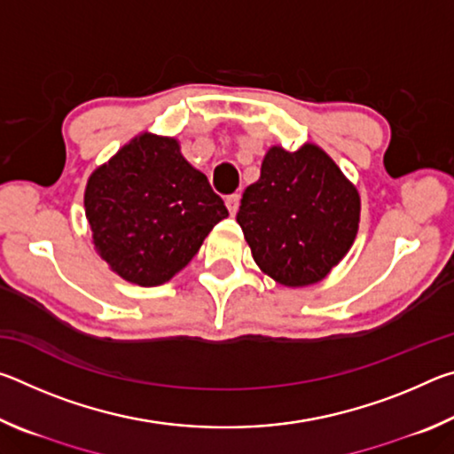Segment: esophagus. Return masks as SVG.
<instances>
[{"label": "esophagus", "instance_id": "esophagus-1", "mask_svg": "<svg viewBox=\"0 0 454 454\" xmlns=\"http://www.w3.org/2000/svg\"><path fill=\"white\" fill-rule=\"evenodd\" d=\"M238 206H240V196H238V194H232V196H228V198H226V208H228V212H230V214H232V216H236Z\"/></svg>", "mask_w": 454, "mask_h": 454}]
</instances>
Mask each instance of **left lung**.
<instances>
[{"mask_svg":"<svg viewBox=\"0 0 454 454\" xmlns=\"http://www.w3.org/2000/svg\"><path fill=\"white\" fill-rule=\"evenodd\" d=\"M358 218L356 188L314 144L268 150L236 214L256 264L284 286L325 278L350 250Z\"/></svg>","mask_w":454,"mask_h":454,"instance_id":"1","label":"left lung"}]
</instances>
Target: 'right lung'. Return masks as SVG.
Returning <instances> with one entry per match:
<instances>
[{
	"instance_id": "obj_1",
	"label": "right lung",
	"mask_w": 454,
	"mask_h": 454,
	"mask_svg": "<svg viewBox=\"0 0 454 454\" xmlns=\"http://www.w3.org/2000/svg\"><path fill=\"white\" fill-rule=\"evenodd\" d=\"M86 218L121 278L158 286L180 272L228 210L174 137L142 134L90 176Z\"/></svg>"
}]
</instances>
